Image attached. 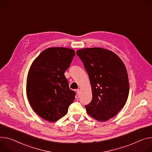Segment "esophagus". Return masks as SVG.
Instances as JSON below:
<instances>
[{
    "label": "esophagus",
    "instance_id": "1",
    "mask_svg": "<svg viewBox=\"0 0 152 152\" xmlns=\"http://www.w3.org/2000/svg\"><path fill=\"white\" fill-rule=\"evenodd\" d=\"M77 95L78 97H79V96L80 95V90H79V89H77Z\"/></svg>",
    "mask_w": 152,
    "mask_h": 152
}]
</instances>
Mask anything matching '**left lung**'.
Masks as SVG:
<instances>
[{
	"instance_id": "1",
	"label": "left lung",
	"mask_w": 152,
	"mask_h": 152,
	"mask_svg": "<svg viewBox=\"0 0 152 152\" xmlns=\"http://www.w3.org/2000/svg\"><path fill=\"white\" fill-rule=\"evenodd\" d=\"M76 54L88 75L93 98L86 105L95 119L106 121L126 104L129 82L125 65L115 53L101 48L79 50Z\"/></svg>"
}]
</instances>
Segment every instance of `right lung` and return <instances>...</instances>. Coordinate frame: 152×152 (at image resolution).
Segmentation results:
<instances>
[{
    "mask_svg": "<svg viewBox=\"0 0 152 152\" xmlns=\"http://www.w3.org/2000/svg\"><path fill=\"white\" fill-rule=\"evenodd\" d=\"M75 51L63 47L44 50L32 63L27 76L26 96L34 111L41 118L56 121L68 112L76 93L69 88L64 73Z\"/></svg>",
    "mask_w": 152,
    "mask_h": 152,
    "instance_id": "add662e5",
    "label": "right lung"
}]
</instances>
